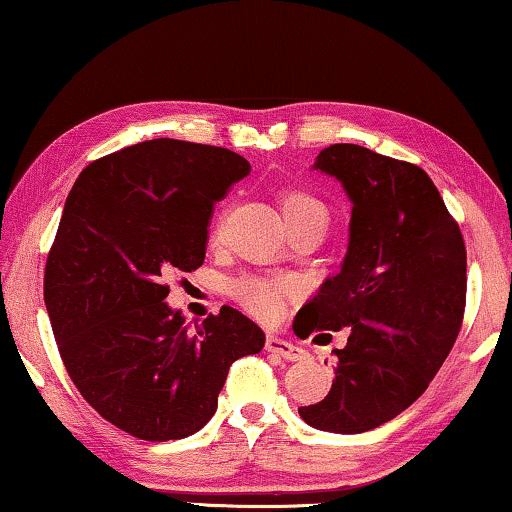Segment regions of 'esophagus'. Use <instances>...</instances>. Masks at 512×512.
I'll return each instance as SVG.
<instances>
[{
  "label": "esophagus",
  "mask_w": 512,
  "mask_h": 512,
  "mask_svg": "<svg viewBox=\"0 0 512 512\" xmlns=\"http://www.w3.org/2000/svg\"><path fill=\"white\" fill-rule=\"evenodd\" d=\"M266 352H273L282 358H287V361H303L308 352L301 349L299 345H294V342H289L285 338H278V335H266V342H264Z\"/></svg>",
  "instance_id": "34e87169"
}]
</instances>
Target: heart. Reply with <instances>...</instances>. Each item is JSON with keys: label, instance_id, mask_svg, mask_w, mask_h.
I'll use <instances>...</instances> for the list:
<instances>
[{"label": "heart", "instance_id": "1", "mask_svg": "<svg viewBox=\"0 0 512 512\" xmlns=\"http://www.w3.org/2000/svg\"><path fill=\"white\" fill-rule=\"evenodd\" d=\"M280 211L285 218L287 227H294L299 223H322L326 227V207L322 200H317L315 195L308 190L289 188L280 193ZM301 285L299 280L292 276H278V273H259V276H241L232 280L227 285V294L232 296L236 305H241L248 315L257 319H269L278 317L282 305L299 296Z\"/></svg>", "mask_w": 512, "mask_h": 512}]
</instances>
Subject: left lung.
<instances>
[{"mask_svg": "<svg viewBox=\"0 0 512 512\" xmlns=\"http://www.w3.org/2000/svg\"><path fill=\"white\" fill-rule=\"evenodd\" d=\"M317 170L352 200L349 248L338 276L294 319V333L347 329L335 381L299 414L317 430L358 434L414 404L462 329L467 248L432 179L414 163L358 144L319 151Z\"/></svg>", "mask_w": 512, "mask_h": 512, "instance_id": "8db88e82", "label": "left lung"}]
</instances>
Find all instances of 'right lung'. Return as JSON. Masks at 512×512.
<instances>
[{"mask_svg":"<svg viewBox=\"0 0 512 512\" xmlns=\"http://www.w3.org/2000/svg\"><path fill=\"white\" fill-rule=\"evenodd\" d=\"M250 172L230 149L158 137L89 163L68 193L43 299L61 361L105 421L144 441L195 434L264 333L223 305L190 331L170 271L200 269L216 202Z\"/></svg>","mask_w":512,"mask_h":512,"instance_id":"obj_1","label":"right lung"}]
</instances>
